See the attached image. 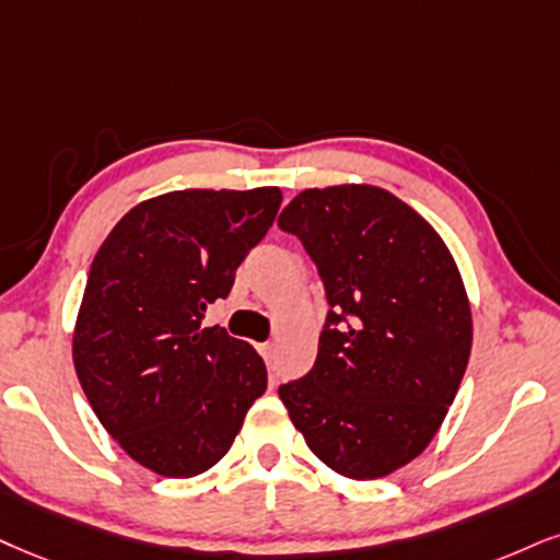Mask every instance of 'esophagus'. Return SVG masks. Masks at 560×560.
Returning <instances> with one entry per match:
<instances>
[{"instance_id":"1","label":"esophagus","mask_w":560,"mask_h":560,"mask_svg":"<svg viewBox=\"0 0 560 560\" xmlns=\"http://www.w3.org/2000/svg\"><path fill=\"white\" fill-rule=\"evenodd\" d=\"M259 353H261V358H265L269 365H272V361H275V342H261L259 345Z\"/></svg>"}]
</instances>
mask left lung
I'll use <instances>...</instances> for the list:
<instances>
[{
  "label": "left lung",
  "instance_id": "left-lung-1",
  "mask_svg": "<svg viewBox=\"0 0 560 560\" xmlns=\"http://www.w3.org/2000/svg\"><path fill=\"white\" fill-rule=\"evenodd\" d=\"M319 272L327 316L306 376L278 395L324 465L374 480L439 431L470 361L465 285L439 233L376 186L306 189L282 210Z\"/></svg>",
  "mask_w": 560,
  "mask_h": 560
}]
</instances>
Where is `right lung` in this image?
I'll use <instances>...</instances> for the list:
<instances>
[{
    "label": "right lung",
    "instance_id": "1",
    "mask_svg": "<svg viewBox=\"0 0 560 560\" xmlns=\"http://www.w3.org/2000/svg\"><path fill=\"white\" fill-rule=\"evenodd\" d=\"M280 189H189L124 215L95 254L74 369L95 416L142 467L191 478L225 457L267 389L257 350L205 312L267 236Z\"/></svg>",
    "mask_w": 560,
    "mask_h": 560
}]
</instances>
